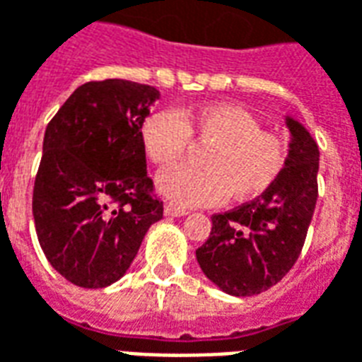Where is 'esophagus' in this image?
<instances>
[{"mask_svg":"<svg viewBox=\"0 0 362 362\" xmlns=\"http://www.w3.org/2000/svg\"><path fill=\"white\" fill-rule=\"evenodd\" d=\"M165 213L170 216H184L188 215V209L180 207V205H174V203H167L165 205Z\"/></svg>","mask_w":362,"mask_h":362,"instance_id":"obj_1","label":"esophagus"}]
</instances>
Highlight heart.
Listing matches in <instances>:
<instances>
[{
	"instance_id": "1",
	"label": "heart",
	"mask_w": 362,
	"mask_h": 362,
	"mask_svg": "<svg viewBox=\"0 0 362 362\" xmlns=\"http://www.w3.org/2000/svg\"><path fill=\"white\" fill-rule=\"evenodd\" d=\"M141 146L157 167H170L188 153L189 140L209 146L203 167L168 168L159 189L180 205H211L230 195L255 199L282 176L290 147L282 134L261 128L255 115L232 103H209L186 113L157 111L141 124Z\"/></svg>"
}]
</instances>
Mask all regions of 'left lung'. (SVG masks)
I'll list each match as a JSON object with an SVG mask.
<instances>
[{
    "mask_svg": "<svg viewBox=\"0 0 362 362\" xmlns=\"http://www.w3.org/2000/svg\"><path fill=\"white\" fill-rule=\"evenodd\" d=\"M290 155L272 188L211 216L213 228L195 257L205 276L235 297L257 296L282 280L301 255L318 197V146L297 120Z\"/></svg>",
    "mask_w": 362,
    "mask_h": 362,
    "instance_id": "8db88e82",
    "label": "left lung"
}]
</instances>
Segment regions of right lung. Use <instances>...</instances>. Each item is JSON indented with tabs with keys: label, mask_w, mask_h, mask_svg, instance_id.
<instances>
[{
	"label": "right lung",
	"mask_w": 362,
	"mask_h": 362,
	"mask_svg": "<svg viewBox=\"0 0 362 362\" xmlns=\"http://www.w3.org/2000/svg\"><path fill=\"white\" fill-rule=\"evenodd\" d=\"M157 99L153 86L93 80L45 128L32 213L47 261L74 286L117 282L163 218L140 134Z\"/></svg>",
	"instance_id": "right-lung-1"
}]
</instances>
